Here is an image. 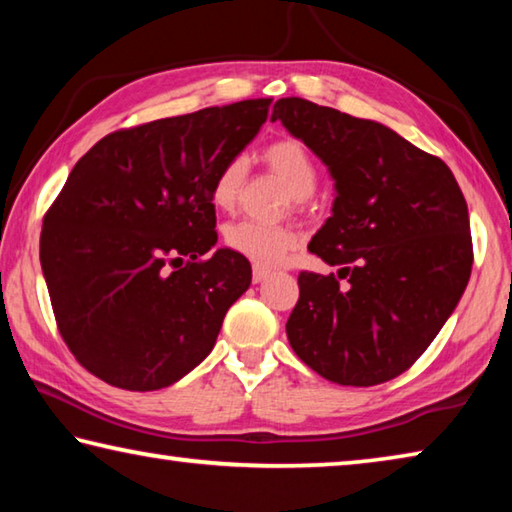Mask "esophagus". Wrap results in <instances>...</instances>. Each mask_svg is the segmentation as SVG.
Returning a JSON list of instances; mask_svg holds the SVG:
<instances>
[{
  "mask_svg": "<svg viewBox=\"0 0 512 512\" xmlns=\"http://www.w3.org/2000/svg\"><path fill=\"white\" fill-rule=\"evenodd\" d=\"M266 277H268V271H266V268H262V266H253V282H255V284L264 282Z\"/></svg>",
  "mask_w": 512,
  "mask_h": 512,
  "instance_id": "34e87169",
  "label": "esophagus"
}]
</instances>
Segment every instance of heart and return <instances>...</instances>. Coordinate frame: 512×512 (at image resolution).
<instances>
[{"label": "heart", "instance_id": "1", "mask_svg": "<svg viewBox=\"0 0 512 512\" xmlns=\"http://www.w3.org/2000/svg\"><path fill=\"white\" fill-rule=\"evenodd\" d=\"M262 160L268 171L282 180L284 187L293 196V203H305V198L314 192L318 169L305 144L293 137H280L273 140L262 151ZM246 178V162L241 158L225 160L216 169L210 198L219 210H232ZM223 241L230 250L241 257L250 259L257 266H275L298 246V235L284 225H266L257 221H235L225 225Z\"/></svg>", "mask_w": 512, "mask_h": 512}]
</instances>
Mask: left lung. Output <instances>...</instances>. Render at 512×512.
<instances>
[{"instance_id": "1", "label": "left lung", "mask_w": 512, "mask_h": 512, "mask_svg": "<svg viewBox=\"0 0 512 512\" xmlns=\"http://www.w3.org/2000/svg\"><path fill=\"white\" fill-rule=\"evenodd\" d=\"M271 119L327 164L336 187L309 250L339 275H298L291 348L334 384H384L418 361L467 287L465 196L443 160L377 121L300 97L275 101Z\"/></svg>"}]
</instances>
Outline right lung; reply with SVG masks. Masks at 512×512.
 <instances>
[{"mask_svg":"<svg viewBox=\"0 0 512 512\" xmlns=\"http://www.w3.org/2000/svg\"><path fill=\"white\" fill-rule=\"evenodd\" d=\"M271 99L167 117L103 137L45 214L40 264L58 332L110 386L158 391L212 352L250 287V262L216 244L210 185L253 142Z\"/></svg>","mask_w":512,"mask_h":512,"instance_id":"right-lung-1","label":"right lung"}]
</instances>
